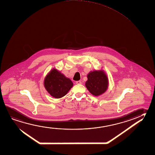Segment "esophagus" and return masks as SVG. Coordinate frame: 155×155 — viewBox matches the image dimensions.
<instances>
[{"label": "esophagus", "mask_w": 155, "mask_h": 155, "mask_svg": "<svg viewBox=\"0 0 155 155\" xmlns=\"http://www.w3.org/2000/svg\"><path fill=\"white\" fill-rule=\"evenodd\" d=\"M76 84H81V81H76Z\"/></svg>", "instance_id": "34e87169"}]
</instances>
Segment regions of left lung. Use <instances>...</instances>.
Wrapping results in <instances>:
<instances>
[{
	"label": "left lung",
	"instance_id": "obj_1",
	"mask_svg": "<svg viewBox=\"0 0 155 155\" xmlns=\"http://www.w3.org/2000/svg\"><path fill=\"white\" fill-rule=\"evenodd\" d=\"M85 86L94 96H100L106 91L108 87V79L102 70L91 71L87 76Z\"/></svg>",
	"mask_w": 155,
	"mask_h": 155
}]
</instances>
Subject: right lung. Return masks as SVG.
<instances>
[{"label":"right lung","instance_id":"right-lung-1","mask_svg":"<svg viewBox=\"0 0 155 155\" xmlns=\"http://www.w3.org/2000/svg\"><path fill=\"white\" fill-rule=\"evenodd\" d=\"M73 83L63 74L53 68L47 74L44 81V86L53 97H63L73 86Z\"/></svg>","mask_w":155,"mask_h":155}]
</instances>
